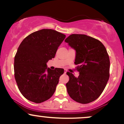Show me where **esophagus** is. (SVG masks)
<instances>
[{"mask_svg": "<svg viewBox=\"0 0 124 124\" xmlns=\"http://www.w3.org/2000/svg\"><path fill=\"white\" fill-rule=\"evenodd\" d=\"M66 72H67V71H66V70H65V71H64V73L66 74Z\"/></svg>", "mask_w": 124, "mask_h": 124, "instance_id": "obj_1", "label": "esophagus"}]
</instances>
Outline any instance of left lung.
Instances as JSON below:
<instances>
[{"label":"left lung","instance_id":"obj_1","mask_svg":"<svg viewBox=\"0 0 124 124\" xmlns=\"http://www.w3.org/2000/svg\"><path fill=\"white\" fill-rule=\"evenodd\" d=\"M65 41L76 51L75 64L79 65V72L78 78L66 73L68 94L78 103H91L100 96L109 79L110 62L106 48L98 39L85 34H72Z\"/></svg>","mask_w":124,"mask_h":124}]
</instances>
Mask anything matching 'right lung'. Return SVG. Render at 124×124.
<instances>
[{"instance_id": "right-lung-1", "label": "right lung", "mask_w": 124, "mask_h": 124, "mask_svg": "<svg viewBox=\"0 0 124 124\" xmlns=\"http://www.w3.org/2000/svg\"><path fill=\"white\" fill-rule=\"evenodd\" d=\"M66 35L52 29L35 31L25 37L15 57V78L20 92L25 99L41 103L55 93L64 70L47 68L46 63L55 57Z\"/></svg>"}]
</instances>
